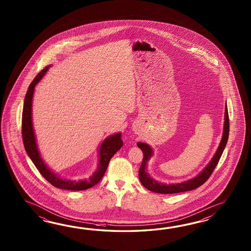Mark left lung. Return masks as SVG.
Returning <instances> with one entry per match:
<instances>
[{
	"instance_id": "left-lung-1",
	"label": "left lung",
	"mask_w": 251,
	"mask_h": 251,
	"mask_svg": "<svg viewBox=\"0 0 251 251\" xmlns=\"http://www.w3.org/2000/svg\"><path fill=\"white\" fill-rule=\"evenodd\" d=\"M229 115H228V107L227 104L225 105V112H224V124L223 136L221 139V142L219 144L218 148L216 150L215 153L213 154L212 160L209 161L208 164L203 168L198 176L192 177L186 181L175 184H164L161 182L155 180L152 176L147 172V164L150 159L153 155V150L150 146L149 144L145 143H138L137 146L144 152V159L142 165L139 170V179L143 184L145 188H147L151 192L159 193V194H176V193L187 192L190 190H194L196 188L202 186L204 182L206 181L211 176V174L214 171L215 167L218 163L221 156L224 152V148L228 142L229 137Z\"/></svg>"
}]
</instances>
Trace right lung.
<instances>
[{"label":"right lung","instance_id":"add662e5","mask_svg":"<svg viewBox=\"0 0 251 251\" xmlns=\"http://www.w3.org/2000/svg\"><path fill=\"white\" fill-rule=\"evenodd\" d=\"M49 67H51V65L47 66L35 77V79L28 87L26 96H25L23 111H22V139H23L24 147L28 157L30 158V160H32L33 163L40 172V174L50 184H52L53 187L65 189V190H73V191L85 190L95 186L100 181L102 176H104L105 172L107 171L109 160H111V158L118 150L121 149V147L123 146V141L121 139L122 133H118L109 135L102 142L100 147L99 149V163H98L97 170L89 177V179H80L78 181L72 180V179H65L58 176L54 171H52L45 163L39 152L32 122V101L35 87L41 80L44 75H46Z\"/></svg>","mask_w":251,"mask_h":251}]
</instances>
